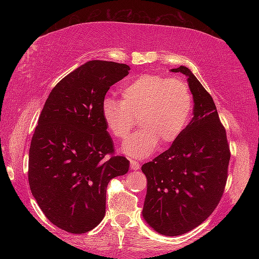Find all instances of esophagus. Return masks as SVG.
<instances>
[{
  "instance_id": "esophagus-1",
  "label": "esophagus",
  "mask_w": 259,
  "mask_h": 259,
  "mask_svg": "<svg viewBox=\"0 0 259 259\" xmlns=\"http://www.w3.org/2000/svg\"><path fill=\"white\" fill-rule=\"evenodd\" d=\"M130 166H131V169H133V170H138L140 164H139V162L137 160L130 159Z\"/></svg>"
}]
</instances>
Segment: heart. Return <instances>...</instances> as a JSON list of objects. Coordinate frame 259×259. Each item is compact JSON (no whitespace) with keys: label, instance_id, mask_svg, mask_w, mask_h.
I'll use <instances>...</instances> for the list:
<instances>
[{"label":"heart","instance_id":"obj_1","mask_svg":"<svg viewBox=\"0 0 259 259\" xmlns=\"http://www.w3.org/2000/svg\"><path fill=\"white\" fill-rule=\"evenodd\" d=\"M193 95L185 81L161 74H142L124 83L121 102L104 100L102 115L113 137L124 140L136 125L142 130L126 140L121 151L134 157L150 155L162 142L171 145L192 117Z\"/></svg>","mask_w":259,"mask_h":259}]
</instances>
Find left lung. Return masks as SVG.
<instances>
[{"label":"left lung","mask_w":259,"mask_h":259,"mask_svg":"<svg viewBox=\"0 0 259 259\" xmlns=\"http://www.w3.org/2000/svg\"><path fill=\"white\" fill-rule=\"evenodd\" d=\"M171 71L187 76L194 116L168 150L143 164L147 178L143 217L157 233L176 236L195 229L216 209L231 152L211 96L187 67Z\"/></svg>","instance_id":"left-lung-1"}]
</instances>
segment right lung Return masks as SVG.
Listing matches in <instances>:
<instances>
[{
  "label": "right lung",
  "instance_id": "obj_1",
  "mask_svg": "<svg viewBox=\"0 0 259 259\" xmlns=\"http://www.w3.org/2000/svg\"><path fill=\"white\" fill-rule=\"evenodd\" d=\"M125 64L91 60L57 83L33 134L28 183L47 218L59 229L82 234L105 216L111 179L128 172L115 155L102 105L114 83L129 74Z\"/></svg>",
  "mask_w": 259,
  "mask_h": 259
}]
</instances>
